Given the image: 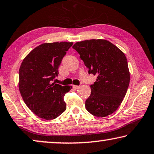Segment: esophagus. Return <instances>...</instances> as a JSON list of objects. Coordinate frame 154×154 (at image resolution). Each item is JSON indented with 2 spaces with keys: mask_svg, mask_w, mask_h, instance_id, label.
<instances>
[{
  "mask_svg": "<svg viewBox=\"0 0 154 154\" xmlns=\"http://www.w3.org/2000/svg\"><path fill=\"white\" fill-rule=\"evenodd\" d=\"M73 89H79V87L80 86H79V85H73Z\"/></svg>",
  "mask_w": 154,
  "mask_h": 154,
  "instance_id": "1",
  "label": "esophagus"
}]
</instances>
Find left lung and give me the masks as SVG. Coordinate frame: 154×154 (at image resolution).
I'll list each match as a JSON object with an SVG mask.
<instances>
[{
  "instance_id": "1",
  "label": "left lung",
  "mask_w": 154,
  "mask_h": 154,
  "mask_svg": "<svg viewBox=\"0 0 154 154\" xmlns=\"http://www.w3.org/2000/svg\"><path fill=\"white\" fill-rule=\"evenodd\" d=\"M73 48L89 69L97 75L91 87L85 107L93 116L105 117L119 107L126 95L130 81L128 63L125 54L104 39L77 42Z\"/></svg>"
}]
</instances>
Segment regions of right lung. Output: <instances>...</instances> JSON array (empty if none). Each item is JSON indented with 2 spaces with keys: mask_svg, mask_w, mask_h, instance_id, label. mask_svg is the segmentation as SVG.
<instances>
[{
  "mask_svg": "<svg viewBox=\"0 0 154 154\" xmlns=\"http://www.w3.org/2000/svg\"><path fill=\"white\" fill-rule=\"evenodd\" d=\"M72 45V42L42 43L32 49L20 65V95L28 108L42 119H54L66 109L64 96L72 87L52 83V80Z\"/></svg>",
  "mask_w": 154,
  "mask_h": 154,
  "instance_id": "add662e5",
  "label": "right lung"
}]
</instances>
